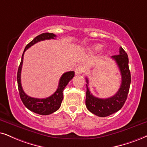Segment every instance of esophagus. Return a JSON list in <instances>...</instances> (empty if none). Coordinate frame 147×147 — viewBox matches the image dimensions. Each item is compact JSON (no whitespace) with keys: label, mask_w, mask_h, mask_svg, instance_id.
<instances>
[{"label":"esophagus","mask_w":147,"mask_h":147,"mask_svg":"<svg viewBox=\"0 0 147 147\" xmlns=\"http://www.w3.org/2000/svg\"><path fill=\"white\" fill-rule=\"evenodd\" d=\"M85 72V68L82 66H79L75 69V74L76 75H81Z\"/></svg>","instance_id":"1"}]
</instances>
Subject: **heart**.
I'll use <instances>...</instances> for the list:
<instances>
[{
	"label": "heart",
	"instance_id": "b5f03b06",
	"mask_svg": "<svg viewBox=\"0 0 147 147\" xmlns=\"http://www.w3.org/2000/svg\"><path fill=\"white\" fill-rule=\"evenodd\" d=\"M102 49V46L101 45H94V47H92L93 51L94 52H96V53L101 51Z\"/></svg>",
	"mask_w": 147,
	"mask_h": 147
}]
</instances>
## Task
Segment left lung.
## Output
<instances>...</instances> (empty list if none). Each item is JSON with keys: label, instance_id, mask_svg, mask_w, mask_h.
Masks as SVG:
<instances>
[{"label": "left lung", "instance_id": "1", "mask_svg": "<svg viewBox=\"0 0 147 147\" xmlns=\"http://www.w3.org/2000/svg\"><path fill=\"white\" fill-rule=\"evenodd\" d=\"M113 59L119 68L121 75V84L118 92L112 97L98 98L94 96L88 87V79L86 78L87 92L85 105L89 111L98 117H105L119 111L125 103L127 98L131 83V75L129 69V60L126 52L122 47L119 49V54L113 55Z\"/></svg>", "mask_w": 147, "mask_h": 147}]
</instances>
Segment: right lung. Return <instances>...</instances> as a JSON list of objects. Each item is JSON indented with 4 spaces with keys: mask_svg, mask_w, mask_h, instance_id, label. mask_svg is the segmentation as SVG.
<instances>
[{
    "mask_svg": "<svg viewBox=\"0 0 147 147\" xmlns=\"http://www.w3.org/2000/svg\"><path fill=\"white\" fill-rule=\"evenodd\" d=\"M56 35L53 34V33L45 32L38 35L35 37L26 46L24 49V53L22 56V60L18 68V75H17V80H18V90H19L20 98H21L22 102L25 105V107L28 109L30 111H32L38 115H48L51 114V113L55 112L60 109L62 101L63 100V91L66 87L68 82L71 80L75 76V72L69 71L65 72L61 77L60 81H59L58 87L57 90L53 94H52L49 97L46 98H35L30 97L25 94L22 89L21 84V71L22 68V64H23V59L24 52L26 51V49L32 46L36 42L41 41L49 39H55Z\"/></svg>",
    "mask_w": 147,
    "mask_h": 147,
    "instance_id": "right-lung-1",
    "label": "right lung"
}]
</instances>
